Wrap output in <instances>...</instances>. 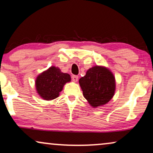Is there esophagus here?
<instances>
[{"mask_svg": "<svg viewBox=\"0 0 153 153\" xmlns=\"http://www.w3.org/2000/svg\"><path fill=\"white\" fill-rule=\"evenodd\" d=\"M72 81H74V82H76L79 79V76H76V75H72Z\"/></svg>", "mask_w": 153, "mask_h": 153, "instance_id": "34e87169", "label": "esophagus"}]
</instances>
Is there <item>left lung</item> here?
<instances>
[{
	"mask_svg": "<svg viewBox=\"0 0 153 153\" xmlns=\"http://www.w3.org/2000/svg\"><path fill=\"white\" fill-rule=\"evenodd\" d=\"M79 82L83 97L94 108L108 103L116 91L115 76L108 69L103 66L95 65L88 69Z\"/></svg>",
	"mask_w": 153,
	"mask_h": 153,
	"instance_id": "obj_1",
	"label": "left lung"
}]
</instances>
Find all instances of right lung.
<instances>
[{"instance_id":"right-lung-1","label":"right lung","mask_w":153,"mask_h":153,"mask_svg":"<svg viewBox=\"0 0 153 153\" xmlns=\"http://www.w3.org/2000/svg\"><path fill=\"white\" fill-rule=\"evenodd\" d=\"M71 81L70 75L61 72L58 68L51 66L40 74L35 80V88L38 95L45 100L57 98L64 85Z\"/></svg>"}]
</instances>
